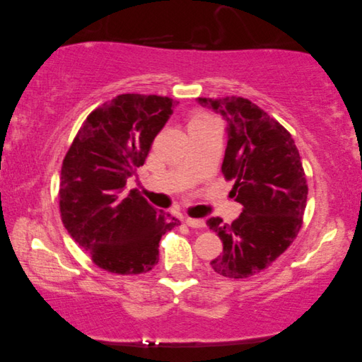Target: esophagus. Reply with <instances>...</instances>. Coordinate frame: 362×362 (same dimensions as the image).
Masks as SVG:
<instances>
[{"label": "esophagus", "instance_id": "1", "mask_svg": "<svg viewBox=\"0 0 362 362\" xmlns=\"http://www.w3.org/2000/svg\"><path fill=\"white\" fill-rule=\"evenodd\" d=\"M185 223H187L189 228H205V220H202V218L188 217L187 220H185Z\"/></svg>", "mask_w": 362, "mask_h": 362}]
</instances>
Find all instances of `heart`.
I'll return each mask as SVG.
<instances>
[{"instance_id": "b5f03b06", "label": "heart", "mask_w": 362, "mask_h": 362, "mask_svg": "<svg viewBox=\"0 0 362 362\" xmlns=\"http://www.w3.org/2000/svg\"><path fill=\"white\" fill-rule=\"evenodd\" d=\"M203 120H209V117L208 116H203V115H199V116H196L194 117L192 120H191V124H196V122H203ZM189 124V125H191Z\"/></svg>"}]
</instances>
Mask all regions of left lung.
<instances>
[{
    "mask_svg": "<svg viewBox=\"0 0 362 362\" xmlns=\"http://www.w3.org/2000/svg\"><path fill=\"white\" fill-rule=\"evenodd\" d=\"M202 107L226 120L223 171L235 180L230 191L243 212L233 223L209 218L223 242V254L211 262L228 278H247L275 262L298 234L308 202V183L291 133L249 99L199 98Z\"/></svg>",
    "mask_w": 362,
    "mask_h": 362,
    "instance_id": "8db88e82",
    "label": "left lung"
}]
</instances>
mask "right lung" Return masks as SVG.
<instances>
[{"label": "right lung", "instance_id": "1", "mask_svg": "<svg viewBox=\"0 0 362 362\" xmlns=\"http://www.w3.org/2000/svg\"><path fill=\"white\" fill-rule=\"evenodd\" d=\"M175 102L119 95L91 111L62 162L59 209L75 242L102 269L142 274L159 262V242L180 221L156 209L127 180L145 163Z\"/></svg>", "mask_w": 362, "mask_h": 362}]
</instances>
